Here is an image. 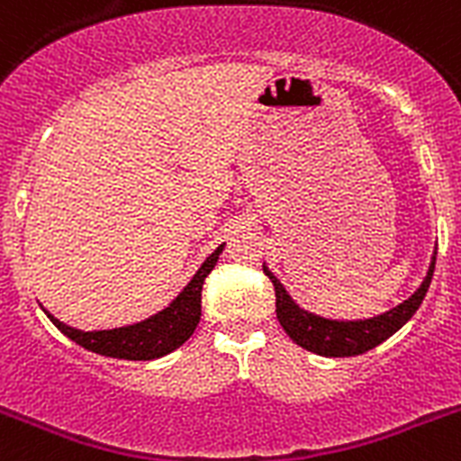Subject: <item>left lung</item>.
Here are the masks:
<instances>
[{"label": "left lung", "mask_w": 461, "mask_h": 461, "mask_svg": "<svg viewBox=\"0 0 461 461\" xmlns=\"http://www.w3.org/2000/svg\"><path fill=\"white\" fill-rule=\"evenodd\" d=\"M434 266H437V254L431 258L429 272H427L422 286L406 303L381 313L376 319L367 321H328L321 319V316H313V313L303 312L288 297V293L276 281V276L267 267H263V270H266V275L272 281V286H275L276 319H279L281 328L286 330V335L297 346H303V348L316 353V356L351 357L372 351L374 346L383 344V341L393 337L418 312V307H420L427 295L431 276H434Z\"/></svg>", "instance_id": "8db88e82"}]
</instances>
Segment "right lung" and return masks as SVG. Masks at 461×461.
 <instances>
[{
	"label": "right lung",
	"instance_id": "1",
	"mask_svg": "<svg viewBox=\"0 0 461 461\" xmlns=\"http://www.w3.org/2000/svg\"><path fill=\"white\" fill-rule=\"evenodd\" d=\"M221 249L223 244L203 263L201 270L195 272L194 279L185 286V291L175 297L164 312L154 313L148 321L126 325V328L83 332V330L68 328L46 312L48 319L55 323V328L62 330L68 339H73L87 351L99 353V356L120 357V360H154V357L168 356L194 335L195 325L201 321L203 281L214 270Z\"/></svg>",
	"mask_w": 461,
	"mask_h": 461
}]
</instances>
